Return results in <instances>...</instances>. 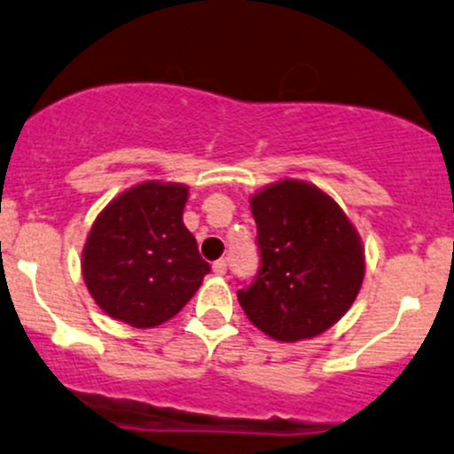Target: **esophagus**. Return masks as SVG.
<instances>
[{
  "mask_svg": "<svg viewBox=\"0 0 454 454\" xmlns=\"http://www.w3.org/2000/svg\"><path fill=\"white\" fill-rule=\"evenodd\" d=\"M212 270H214V275L223 277V275H225V272H227V262H225V260L214 262V264H212Z\"/></svg>",
  "mask_w": 454,
  "mask_h": 454,
  "instance_id": "1",
  "label": "esophagus"
}]
</instances>
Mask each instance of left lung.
<instances>
[{
	"instance_id": "obj_1",
	"label": "left lung",
	"mask_w": 454,
	"mask_h": 454,
	"mask_svg": "<svg viewBox=\"0 0 454 454\" xmlns=\"http://www.w3.org/2000/svg\"><path fill=\"white\" fill-rule=\"evenodd\" d=\"M262 253L260 275L238 301L277 342L325 333L362 290V238L333 197L309 182L279 179L248 199Z\"/></svg>"
}]
</instances>
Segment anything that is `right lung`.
<instances>
[{
	"label": "right lung",
	"instance_id": "obj_1",
	"mask_svg": "<svg viewBox=\"0 0 454 454\" xmlns=\"http://www.w3.org/2000/svg\"><path fill=\"white\" fill-rule=\"evenodd\" d=\"M186 184H136L92 223L82 248V275L95 303L121 323L151 329L182 311L209 264L184 225Z\"/></svg>",
	"mask_w": 454,
	"mask_h": 454
}]
</instances>
